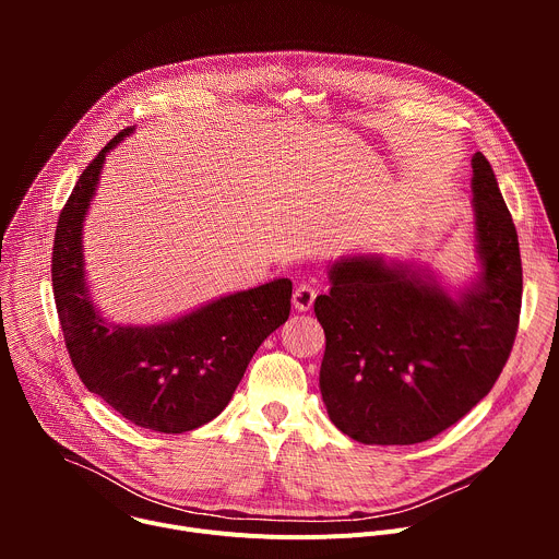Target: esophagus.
<instances>
[{"label":"esophagus","mask_w":559,"mask_h":559,"mask_svg":"<svg viewBox=\"0 0 559 559\" xmlns=\"http://www.w3.org/2000/svg\"><path fill=\"white\" fill-rule=\"evenodd\" d=\"M316 294H318V289H316L311 283H300V285L294 289V296H292L294 307H296L298 311L311 309V305H313V300H316Z\"/></svg>","instance_id":"34e87169"}]
</instances>
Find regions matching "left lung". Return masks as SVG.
<instances>
[{
	"label": "left lung",
	"instance_id": "8db88e82",
	"mask_svg": "<svg viewBox=\"0 0 559 559\" xmlns=\"http://www.w3.org/2000/svg\"><path fill=\"white\" fill-rule=\"evenodd\" d=\"M473 212L483 272L451 296L380 257H347L313 302L325 330L321 393L362 444H416L464 418L502 373L520 323L518 231L487 156L475 152Z\"/></svg>",
	"mask_w": 559,
	"mask_h": 559
}]
</instances>
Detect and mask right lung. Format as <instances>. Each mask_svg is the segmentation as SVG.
Instances as JSON below:
<instances>
[{
    "instance_id": "add662e5",
    "label": "right lung",
    "mask_w": 559,
    "mask_h": 559,
    "mask_svg": "<svg viewBox=\"0 0 559 559\" xmlns=\"http://www.w3.org/2000/svg\"><path fill=\"white\" fill-rule=\"evenodd\" d=\"M130 132L93 158L59 214L52 294L66 349L88 391L136 427L183 433L227 407L261 343L287 321L292 281L216 298L162 325L108 323L88 294L82 227L106 154Z\"/></svg>"
}]
</instances>
